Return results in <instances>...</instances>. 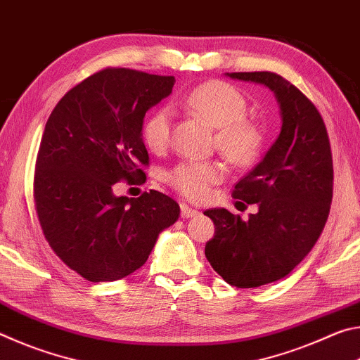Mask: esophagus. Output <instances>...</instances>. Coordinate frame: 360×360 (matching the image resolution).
Returning <instances> with one entry per match:
<instances>
[{
	"label": "esophagus",
	"instance_id": "obj_1",
	"mask_svg": "<svg viewBox=\"0 0 360 360\" xmlns=\"http://www.w3.org/2000/svg\"><path fill=\"white\" fill-rule=\"evenodd\" d=\"M197 214H198V210H195V208H192V206H188L186 203L181 205V216H182V219H188V217H193V216H197Z\"/></svg>",
	"mask_w": 360,
	"mask_h": 360
}]
</instances>
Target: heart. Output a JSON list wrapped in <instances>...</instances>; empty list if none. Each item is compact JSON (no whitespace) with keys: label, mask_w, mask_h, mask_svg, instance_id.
Here are the masks:
<instances>
[{"label":"heart","mask_w":360,"mask_h":360,"mask_svg":"<svg viewBox=\"0 0 360 360\" xmlns=\"http://www.w3.org/2000/svg\"><path fill=\"white\" fill-rule=\"evenodd\" d=\"M188 111L216 127L214 143L230 163L245 167L259 157L264 133L257 122L246 115L248 101L235 85L224 81H208L186 95ZM173 111L162 106L146 117L141 136L152 152L167 149L172 138ZM225 167L217 160H184L167 173V182L181 195L202 202L211 187L221 182Z\"/></svg>","instance_id":"b5f03b06"}]
</instances>
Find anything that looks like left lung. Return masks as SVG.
<instances>
[{
  "label": "left lung",
  "mask_w": 360,
  "mask_h": 360,
  "mask_svg": "<svg viewBox=\"0 0 360 360\" xmlns=\"http://www.w3.org/2000/svg\"><path fill=\"white\" fill-rule=\"evenodd\" d=\"M227 76L270 89L283 117L276 141L233 188V198L259 211L248 221L224 208L205 211L216 227L206 259L225 283L249 289L288 276L311 251L330 211L333 163L324 120L294 84L270 71Z\"/></svg>",
  "instance_id": "8db88e82"
}]
</instances>
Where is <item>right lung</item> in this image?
Segmentation results:
<instances>
[{
	"label": "right lung",
	"instance_id": "add662e5",
	"mask_svg": "<svg viewBox=\"0 0 360 360\" xmlns=\"http://www.w3.org/2000/svg\"><path fill=\"white\" fill-rule=\"evenodd\" d=\"M173 76L105 68L72 87L49 115L36 158L33 197L49 246L92 283L143 266L179 205L150 191L115 197V182L143 184L148 109L172 94Z\"/></svg>",
	"mask_w": 360,
	"mask_h": 360
}]
</instances>
